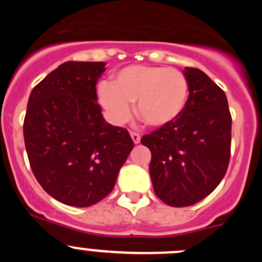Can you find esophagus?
<instances>
[{"label": "esophagus", "mask_w": 262, "mask_h": 262, "mask_svg": "<svg viewBox=\"0 0 262 262\" xmlns=\"http://www.w3.org/2000/svg\"><path fill=\"white\" fill-rule=\"evenodd\" d=\"M131 135V139H133V142L135 143V144H138V143H140V135L136 133H131L129 134Z\"/></svg>", "instance_id": "obj_1"}]
</instances>
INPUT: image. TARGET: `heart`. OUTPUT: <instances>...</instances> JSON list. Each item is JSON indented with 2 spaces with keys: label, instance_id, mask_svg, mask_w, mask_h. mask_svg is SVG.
<instances>
[{
  "label": "heart",
  "instance_id": "heart-1",
  "mask_svg": "<svg viewBox=\"0 0 262 262\" xmlns=\"http://www.w3.org/2000/svg\"><path fill=\"white\" fill-rule=\"evenodd\" d=\"M189 85L174 68L128 66L115 72L111 85L98 88L99 103L114 124H123L135 113L149 127H165L182 114Z\"/></svg>",
  "mask_w": 262,
  "mask_h": 262
}]
</instances>
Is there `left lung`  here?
<instances>
[{
    "label": "left lung",
    "mask_w": 262,
    "mask_h": 262,
    "mask_svg": "<svg viewBox=\"0 0 262 262\" xmlns=\"http://www.w3.org/2000/svg\"><path fill=\"white\" fill-rule=\"evenodd\" d=\"M189 98L170 124L142 138L152 154L155 193L173 207L202 201L221 184L230 163L231 119L223 90L196 68H185Z\"/></svg>",
    "instance_id": "left-lung-1"
}]
</instances>
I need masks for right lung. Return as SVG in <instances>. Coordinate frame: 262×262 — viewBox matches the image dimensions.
I'll use <instances>...</instances> for the list:
<instances>
[{
	"mask_svg": "<svg viewBox=\"0 0 262 262\" xmlns=\"http://www.w3.org/2000/svg\"><path fill=\"white\" fill-rule=\"evenodd\" d=\"M103 61H67L32 89L23 136L32 173L59 202L88 207L103 200L134 142L107 123L97 103Z\"/></svg>",
	"mask_w": 262,
	"mask_h": 262,
	"instance_id": "obj_1",
	"label": "right lung"
}]
</instances>
